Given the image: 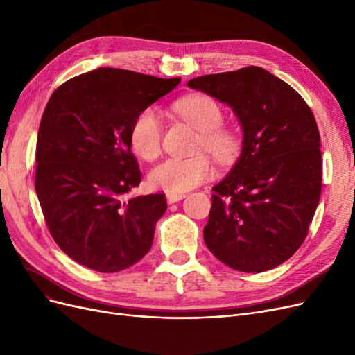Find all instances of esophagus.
Here are the masks:
<instances>
[{"mask_svg":"<svg viewBox=\"0 0 355 355\" xmlns=\"http://www.w3.org/2000/svg\"><path fill=\"white\" fill-rule=\"evenodd\" d=\"M166 197H167V202H168V204H173V202H176V201L184 198L185 194H184V192H180V194H173V192H167Z\"/></svg>","mask_w":355,"mask_h":355,"instance_id":"obj_1","label":"esophagus"}]
</instances>
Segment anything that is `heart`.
<instances>
[{
  "instance_id": "1",
  "label": "heart",
  "mask_w": 355,
  "mask_h": 355,
  "mask_svg": "<svg viewBox=\"0 0 355 355\" xmlns=\"http://www.w3.org/2000/svg\"><path fill=\"white\" fill-rule=\"evenodd\" d=\"M175 111L200 130L197 151H207L222 163L237 155L240 149L239 133L232 127L222 124L220 105L210 96L202 93L187 94L175 103ZM128 139L133 151L144 159L153 161L161 154L163 124L154 108H145L135 116ZM213 173L211 161L204 154H198L191 158L164 161L153 170L149 182L154 188L180 194L206 182Z\"/></svg>"
}]
</instances>
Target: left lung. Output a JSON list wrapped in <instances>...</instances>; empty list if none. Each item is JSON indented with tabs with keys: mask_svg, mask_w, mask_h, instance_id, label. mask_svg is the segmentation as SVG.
Listing matches in <instances>:
<instances>
[{
	"mask_svg": "<svg viewBox=\"0 0 355 355\" xmlns=\"http://www.w3.org/2000/svg\"><path fill=\"white\" fill-rule=\"evenodd\" d=\"M230 105L243 127L237 163L213 187L204 241L235 271L262 272L302 245L321 194L320 133L293 87L259 67L188 81Z\"/></svg>",
	"mask_w": 355,
	"mask_h": 355,
	"instance_id": "8db88e82",
	"label": "left lung"
}]
</instances>
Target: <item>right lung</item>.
Returning <instances> with one entry per match:
<instances>
[{"label": "right lung", "instance_id": "obj_1", "mask_svg": "<svg viewBox=\"0 0 355 355\" xmlns=\"http://www.w3.org/2000/svg\"><path fill=\"white\" fill-rule=\"evenodd\" d=\"M180 78L99 68L53 92L37 139L35 191L53 240L99 272L135 265L153 245L164 194L124 200L141 184L132 153L135 116Z\"/></svg>", "mask_w": 355, "mask_h": 355}]
</instances>
